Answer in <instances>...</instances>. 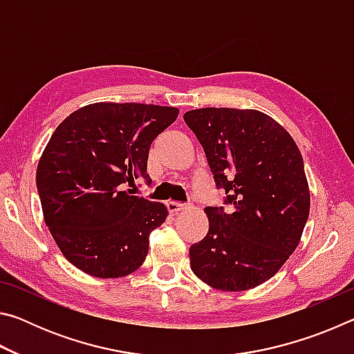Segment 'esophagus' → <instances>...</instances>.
Returning a JSON list of instances; mask_svg holds the SVG:
<instances>
[{
  "instance_id": "esophagus-1",
  "label": "esophagus",
  "mask_w": 354,
  "mask_h": 354,
  "mask_svg": "<svg viewBox=\"0 0 354 354\" xmlns=\"http://www.w3.org/2000/svg\"><path fill=\"white\" fill-rule=\"evenodd\" d=\"M167 209H169L170 214H178V212L184 211L185 205H183V203H178V201H169L167 203Z\"/></svg>"
}]
</instances>
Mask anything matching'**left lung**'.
<instances>
[{
	"instance_id": "obj_1",
	"label": "left lung",
	"mask_w": 354,
	"mask_h": 354,
	"mask_svg": "<svg viewBox=\"0 0 354 354\" xmlns=\"http://www.w3.org/2000/svg\"><path fill=\"white\" fill-rule=\"evenodd\" d=\"M184 122L232 206L205 209L209 231L190 247L192 272L223 292L254 289L301 241L310 209L301 153L277 120L256 109L203 107L185 112Z\"/></svg>"
}]
</instances>
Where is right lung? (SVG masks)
<instances>
[{"label":"right lung","mask_w":354,"mask_h":354,"mask_svg":"<svg viewBox=\"0 0 354 354\" xmlns=\"http://www.w3.org/2000/svg\"><path fill=\"white\" fill-rule=\"evenodd\" d=\"M178 107L93 103L64 120L37 165V190L53 239L81 272L123 278L148 254L164 223L162 203L131 194L147 175L151 142L178 118Z\"/></svg>","instance_id":"1"}]
</instances>
